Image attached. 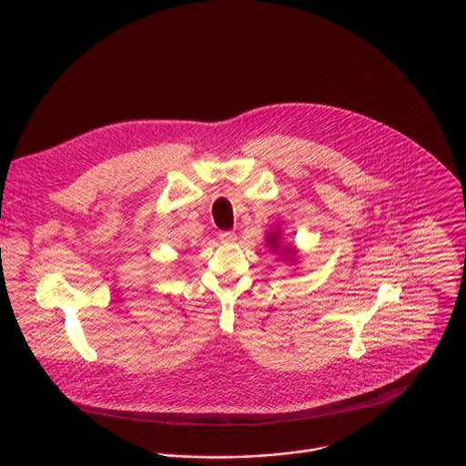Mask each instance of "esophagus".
Here are the masks:
<instances>
[{"instance_id": "obj_1", "label": "esophagus", "mask_w": 466, "mask_h": 466, "mask_svg": "<svg viewBox=\"0 0 466 466\" xmlns=\"http://www.w3.org/2000/svg\"><path fill=\"white\" fill-rule=\"evenodd\" d=\"M219 241L225 243V245H230V243L238 241V236L234 232H230V230H223V232H219Z\"/></svg>"}]
</instances>
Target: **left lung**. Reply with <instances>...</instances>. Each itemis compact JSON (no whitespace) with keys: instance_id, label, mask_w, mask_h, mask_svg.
Instances as JSON below:
<instances>
[{"instance_id":"obj_1","label":"left lung","mask_w":466,"mask_h":466,"mask_svg":"<svg viewBox=\"0 0 466 466\" xmlns=\"http://www.w3.org/2000/svg\"><path fill=\"white\" fill-rule=\"evenodd\" d=\"M267 247L279 254L281 259H287V261H294L298 258V250L294 245H287L283 243V230L279 228V225H276L272 230L267 232Z\"/></svg>"}]
</instances>
